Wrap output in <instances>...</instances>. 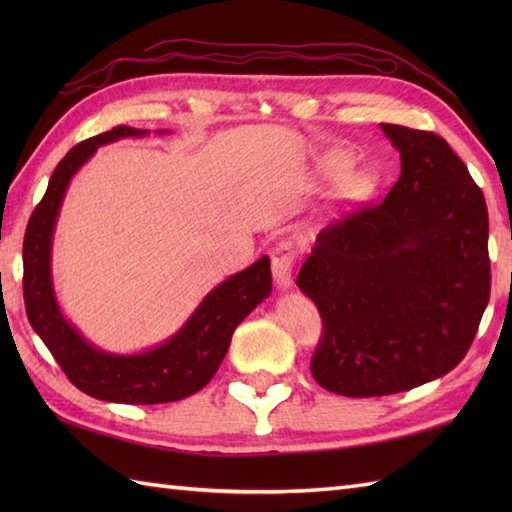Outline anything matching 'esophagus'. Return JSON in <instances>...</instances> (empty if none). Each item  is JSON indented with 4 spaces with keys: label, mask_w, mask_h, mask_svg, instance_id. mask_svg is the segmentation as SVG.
Returning a JSON list of instances; mask_svg holds the SVG:
<instances>
[{
    "label": "esophagus",
    "mask_w": 512,
    "mask_h": 512,
    "mask_svg": "<svg viewBox=\"0 0 512 512\" xmlns=\"http://www.w3.org/2000/svg\"><path fill=\"white\" fill-rule=\"evenodd\" d=\"M299 248L295 242H281L270 259H273V275L279 288H290L292 286V268L297 264Z\"/></svg>",
    "instance_id": "obj_1"
}]
</instances>
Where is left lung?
<instances>
[{
    "mask_svg": "<svg viewBox=\"0 0 512 512\" xmlns=\"http://www.w3.org/2000/svg\"><path fill=\"white\" fill-rule=\"evenodd\" d=\"M380 129L400 151V178L325 226L297 277L323 321L312 376L350 398L451 372L491 297L488 211L469 169L438 134Z\"/></svg>",
    "mask_w": 512,
    "mask_h": 512,
    "instance_id": "8db88e82",
    "label": "left lung"
}]
</instances>
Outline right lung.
<instances>
[{
    "label": "right lung",
    "instance_id": "obj_1",
    "mask_svg": "<svg viewBox=\"0 0 512 512\" xmlns=\"http://www.w3.org/2000/svg\"><path fill=\"white\" fill-rule=\"evenodd\" d=\"M145 134H149L145 129L118 125L72 147L54 169L24 237V301L32 330L41 336L74 387L92 398L125 405H158L200 391L224 361L237 325L273 290L270 259H257L253 266L213 288L169 341L129 356L99 350L63 317L52 290L50 250L65 189L96 147Z\"/></svg>",
    "mask_w": 512,
    "mask_h": 512
}]
</instances>
